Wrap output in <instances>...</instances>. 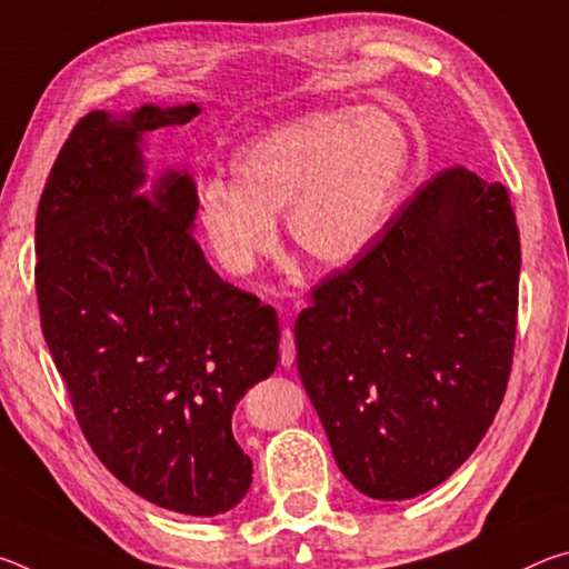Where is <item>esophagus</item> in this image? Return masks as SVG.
Instances as JSON below:
<instances>
[{"mask_svg":"<svg viewBox=\"0 0 569 569\" xmlns=\"http://www.w3.org/2000/svg\"><path fill=\"white\" fill-rule=\"evenodd\" d=\"M296 359V341H293V331L283 329L281 331V363L291 366Z\"/></svg>","mask_w":569,"mask_h":569,"instance_id":"esophagus-1","label":"esophagus"}]
</instances>
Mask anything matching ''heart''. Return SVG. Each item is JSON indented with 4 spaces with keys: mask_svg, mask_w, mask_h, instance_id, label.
Instances as JSON below:
<instances>
[{
    "mask_svg": "<svg viewBox=\"0 0 569 569\" xmlns=\"http://www.w3.org/2000/svg\"><path fill=\"white\" fill-rule=\"evenodd\" d=\"M411 138L381 108L311 110L246 142L233 186L210 180L198 220L220 266L248 273L276 248V220L308 263L343 268L381 238L411 170Z\"/></svg>",
    "mask_w": 569,
    "mask_h": 569,
    "instance_id": "1",
    "label": "heart"
}]
</instances>
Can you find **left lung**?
Wrapping results in <instances>:
<instances>
[{
    "label": "left lung",
    "instance_id": "1",
    "mask_svg": "<svg viewBox=\"0 0 569 569\" xmlns=\"http://www.w3.org/2000/svg\"><path fill=\"white\" fill-rule=\"evenodd\" d=\"M519 261L507 188L457 166L316 286L293 329L296 363L361 495L429 492L487 435L512 366Z\"/></svg>",
    "mask_w": 569,
    "mask_h": 569
}]
</instances>
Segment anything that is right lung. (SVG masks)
Masks as SVG:
<instances>
[{
  "label": "right lung",
  "mask_w": 569,
  "mask_h": 569,
  "mask_svg": "<svg viewBox=\"0 0 569 569\" xmlns=\"http://www.w3.org/2000/svg\"><path fill=\"white\" fill-rule=\"evenodd\" d=\"M196 102L94 110L74 124L37 208L42 333L100 461L148 502L216 517L253 465L233 409L278 366V319L226 283L192 238L188 170L148 182L146 134L198 118Z\"/></svg>",
  "instance_id": "obj_1"
}]
</instances>
